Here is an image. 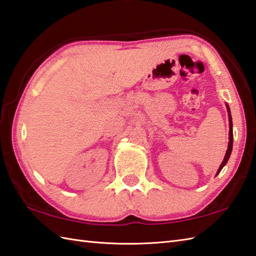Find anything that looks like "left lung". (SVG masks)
Returning a JSON list of instances; mask_svg holds the SVG:
<instances>
[{"label": "left lung", "instance_id": "8db88e82", "mask_svg": "<svg viewBox=\"0 0 256 256\" xmlns=\"http://www.w3.org/2000/svg\"><path fill=\"white\" fill-rule=\"evenodd\" d=\"M226 110H228V128H230V130H228V150L226 152V156H224V159L222 161L221 166H218V169L216 171V176L220 174V171L223 169V166L226 164L228 158H230L231 156V152H232V147H233V124H232V116H231V110H230V107H228V104H226Z\"/></svg>", "mask_w": 256, "mask_h": 256}]
</instances>
